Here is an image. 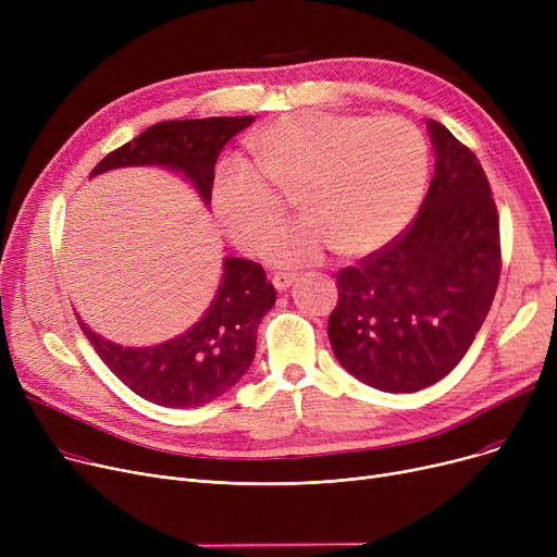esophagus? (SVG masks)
<instances>
[{"label":"esophagus","mask_w":557,"mask_h":557,"mask_svg":"<svg viewBox=\"0 0 557 557\" xmlns=\"http://www.w3.org/2000/svg\"><path fill=\"white\" fill-rule=\"evenodd\" d=\"M294 280H296V275L294 273H286V271H280V273H273V284H275V288H288L290 284H294Z\"/></svg>","instance_id":"esophagus-1"}]
</instances>
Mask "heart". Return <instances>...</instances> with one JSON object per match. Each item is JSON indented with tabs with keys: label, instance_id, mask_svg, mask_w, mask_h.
<instances>
[{
	"label": "heart",
	"instance_id": "b5f03b06",
	"mask_svg": "<svg viewBox=\"0 0 557 557\" xmlns=\"http://www.w3.org/2000/svg\"><path fill=\"white\" fill-rule=\"evenodd\" d=\"M252 166L223 162L212 187L214 212L230 239L259 252L294 198L305 219L267 250L275 263H309L334 248L363 257L391 244L413 221L426 187L429 146L401 120L302 110L248 139Z\"/></svg>",
	"mask_w": 557,
	"mask_h": 557
}]
</instances>
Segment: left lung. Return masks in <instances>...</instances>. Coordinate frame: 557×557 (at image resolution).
I'll return each mask as SVG.
<instances>
[{"label": "left lung", "mask_w": 557, "mask_h": 557, "mask_svg": "<svg viewBox=\"0 0 557 557\" xmlns=\"http://www.w3.org/2000/svg\"><path fill=\"white\" fill-rule=\"evenodd\" d=\"M435 173L416 219L336 273L327 336L341 366L386 393L447 376L492 307L502 275L499 214L479 158L429 120Z\"/></svg>", "instance_id": "left-lung-1"}]
</instances>
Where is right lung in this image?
Returning <instances> with one entry per match:
<instances>
[{
    "label": "right lung",
    "mask_w": 557,
    "mask_h": 557,
    "mask_svg": "<svg viewBox=\"0 0 557 557\" xmlns=\"http://www.w3.org/2000/svg\"><path fill=\"white\" fill-rule=\"evenodd\" d=\"M252 122V114L162 122L108 153L90 175L116 166L162 164L183 171L210 200L223 146ZM273 305L275 288L259 263L227 257L212 307L178 338L156 347H122L83 323L81 330L135 395L166 408H194L221 397L246 374L255 359L257 327Z\"/></svg>",
    "instance_id": "add662e5"
}]
</instances>
